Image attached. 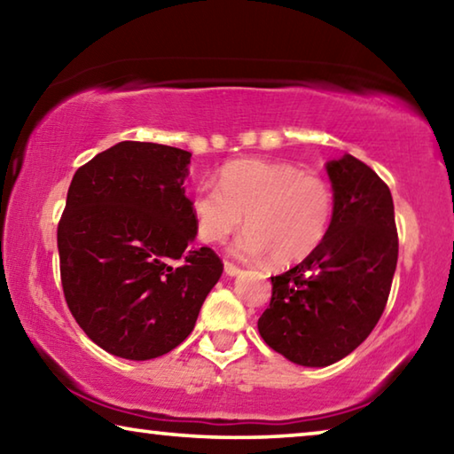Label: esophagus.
I'll list each match as a JSON object with an SVG mask.
<instances>
[{
    "label": "esophagus",
    "instance_id": "34e87169",
    "mask_svg": "<svg viewBox=\"0 0 454 454\" xmlns=\"http://www.w3.org/2000/svg\"><path fill=\"white\" fill-rule=\"evenodd\" d=\"M224 272L228 274V276H236V274H240L242 272V268L240 266H236L234 262H224Z\"/></svg>",
    "mask_w": 454,
    "mask_h": 454
}]
</instances>
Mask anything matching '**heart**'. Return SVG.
Instances as JSON below:
<instances>
[{
  "label": "heart",
  "mask_w": 454,
  "mask_h": 454,
  "mask_svg": "<svg viewBox=\"0 0 454 454\" xmlns=\"http://www.w3.org/2000/svg\"><path fill=\"white\" fill-rule=\"evenodd\" d=\"M198 236L226 242L246 216L236 244L240 256L270 254L278 266L302 262L320 248L334 214V192L317 174L264 160H236L220 168L218 188L202 184L192 194Z\"/></svg>",
  "instance_id": "obj_1"
}]
</instances>
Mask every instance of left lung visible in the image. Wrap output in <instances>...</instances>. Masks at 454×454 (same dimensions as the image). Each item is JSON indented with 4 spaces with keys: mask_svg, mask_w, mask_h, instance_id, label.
<instances>
[{
    "mask_svg": "<svg viewBox=\"0 0 454 454\" xmlns=\"http://www.w3.org/2000/svg\"><path fill=\"white\" fill-rule=\"evenodd\" d=\"M334 214L320 248L272 276L270 306L258 318L272 350L302 366H328L372 333L398 260L393 196L350 153L326 164Z\"/></svg>",
    "mask_w": 454,
    "mask_h": 454,
    "instance_id": "obj_1",
    "label": "left lung"
}]
</instances>
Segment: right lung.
<instances>
[{
    "mask_svg": "<svg viewBox=\"0 0 454 454\" xmlns=\"http://www.w3.org/2000/svg\"><path fill=\"white\" fill-rule=\"evenodd\" d=\"M192 153L152 142H120L78 168L58 224L67 309L99 348L150 360L194 330L224 270L196 248L184 190Z\"/></svg>",
    "mask_w": 454,
    "mask_h": 454,
    "instance_id": "right-lung-1",
    "label": "right lung"
}]
</instances>
